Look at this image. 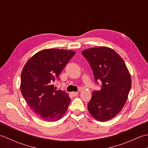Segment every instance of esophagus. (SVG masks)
Here are the masks:
<instances>
[{
    "label": "esophagus",
    "instance_id": "obj_1",
    "mask_svg": "<svg viewBox=\"0 0 148 148\" xmlns=\"http://www.w3.org/2000/svg\"><path fill=\"white\" fill-rule=\"evenodd\" d=\"M71 95L73 96V97H76L78 95V92H71Z\"/></svg>",
    "mask_w": 148,
    "mask_h": 148
}]
</instances>
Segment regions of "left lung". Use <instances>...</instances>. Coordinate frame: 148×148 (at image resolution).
Here are the masks:
<instances>
[{"instance_id":"8db88e82","label":"left lung","mask_w":148,"mask_h":148,"mask_svg":"<svg viewBox=\"0 0 148 148\" xmlns=\"http://www.w3.org/2000/svg\"><path fill=\"white\" fill-rule=\"evenodd\" d=\"M81 53L92 69L95 82H101L100 90L93 92L88 109L97 121H109L127 102L132 86L130 72L121 56L108 47L91 48Z\"/></svg>"}]
</instances>
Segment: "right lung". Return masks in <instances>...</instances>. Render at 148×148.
I'll return each mask as SVG.
<instances>
[{
    "instance_id": "1",
    "label": "right lung",
    "mask_w": 148,
    "mask_h": 148,
    "mask_svg": "<svg viewBox=\"0 0 148 148\" xmlns=\"http://www.w3.org/2000/svg\"><path fill=\"white\" fill-rule=\"evenodd\" d=\"M76 54L71 50L46 49L25 64L21 74V92L27 104L43 120L56 121L67 111L71 98L56 90L52 83Z\"/></svg>"
}]
</instances>
